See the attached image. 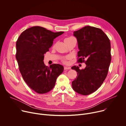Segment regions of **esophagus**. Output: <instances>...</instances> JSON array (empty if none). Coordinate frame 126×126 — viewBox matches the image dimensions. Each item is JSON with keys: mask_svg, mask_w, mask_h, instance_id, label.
Masks as SVG:
<instances>
[{"mask_svg": "<svg viewBox=\"0 0 126 126\" xmlns=\"http://www.w3.org/2000/svg\"><path fill=\"white\" fill-rule=\"evenodd\" d=\"M64 70H69V69H71V67H66V66H65V67H64Z\"/></svg>", "mask_w": 126, "mask_h": 126, "instance_id": "esophagus-1", "label": "esophagus"}]
</instances>
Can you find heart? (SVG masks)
<instances>
[{"instance_id": "1", "label": "heart", "mask_w": 126, "mask_h": 126, "mask_svg": "<svg viewBox=\"0 0 126 126\" xmlns=\"http://www.w3.org/2000/svg\"><path fill=\"white\" fill-rule=\"evenodd\" d=\"M72 38V37H68V38H65V40H64V41H65V42L66 41H67V40H68V39H70V38ZM68 59V57H66V58H64V59H63V62L65 63H66L67 62V59Z\"/></svg>"}]
</instances>
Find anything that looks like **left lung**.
Returning <instances> with one entry per match:
<instances>
[{
	"mask_svg": "<svg viewBox=\"0 0 126 126\" xmlns=\"http://www.w3.org/2000/svg\"><path fill=\"white\" fill-rule=\"evenodd\" d=\"M73 35L79 49L78 62H85L86 67L81 70L72 67L78 72L72 86L77 93L88 95L95 92L107 76L111 61L110 41L101 29L89 26L74 31Z\"/></svg>",
	"mask_w": 126,
	"mask_h": 126,
	"instance_id": "1",
	"label": "left lung"
}]
</instances>
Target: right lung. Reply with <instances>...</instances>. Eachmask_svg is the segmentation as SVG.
Here are the masks:
<instances>
[{"mask_svg":"<svg viewBox=\"0 0 126 126\" xmlns=\"http://www.w3.org/2000/svg\"><path fill=\"white\" fill-rule=\"evenodd\" d=\"M63 33L34 26L24 31L16 41V58L19 71L28 86L38 94L51 91L64 70L61 65L53 64L48 67L43 62L44 54L54 39Z\"/></svg>","mask_w":126,"mask_h":126,"instance_id":"1","label":"right lung"}]
</instances>
